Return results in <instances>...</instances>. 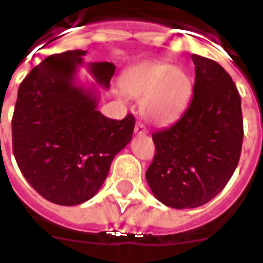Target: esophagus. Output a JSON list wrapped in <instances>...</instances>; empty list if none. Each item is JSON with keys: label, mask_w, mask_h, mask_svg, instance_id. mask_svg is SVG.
Segmentation results:
<instances>
[{"label": "esophagus", "mask_w": 263, "mask_h": 263, "mask_svg": "<svg viewBox=\"0 0 263 263\" xmlns=\"http://www.w3.org/2000/svg\"><path fill=\"white\" fill-rule=\"evenodd\" d=\"M135 134H136V135H139V136H143V135H146V134H147V129H146V127H144L142 123H136Z\"/></svg>", "instance_id": "34e87169"}]
</instances>
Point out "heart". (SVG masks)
I'll return each mask as SVG.
<instances>
[{
    "instance_id": "heart-1",
    "label": "heart",
    "mask_w": 263,
    "mask_h": 263,
    "mask_svg": "<svg viewBox=\"0 0 263 263\" xmlns=\"http://www.w3.org/2000/svg\"><path fill=\"white\" fill-rule=\"evenodd\" d=\"M120 86L127 95L142 99V115L158 125L179 119L192 95V80L187 72L165 63H144L128 69Z\"/></svg>"
}]
</instances>
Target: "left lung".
Returning <instances> with one entry per match:
<instances>
[{
	"label": "left lung",
	"mask_w": 263,
	"mask_h": 263,
	"mask_svg": "<svg viewBox=\"0 0 263 263\" xmlns=\"http://www.w3.org/2000/svg\"><path fill=\"white\" fill-rule=\"evenodd\" d=\"M194 97L183 116L153 134L156 154L146 180L157 199L192 209L220 194L237 166L243 144L241 99L220 64L192 54Z\"/></svg>",
	"instance_id": "8db88e82"
}]
</instances>
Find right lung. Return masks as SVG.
<instances>
[{
	"label": "right lung",
	"mask_w": 263,
	"mask_h": 263,
	"mask_svg": "<svg viewBox=\"0 0 263 263\" xmlns=\"http://www.w3.org/2000/svg\"><path fill=\"white\" fill-rule=\"evenodd\" d=\"M84 50L51 54L23 80L12 119L18 169L45 199L61 206L88 200L102 187L116 154L132 139L135 117L107 119L95 88L76 83ZM97 83L109 88L116 67L90 63Z\"/></svg>",
	"instance_id": "1"
}]
</instances>
